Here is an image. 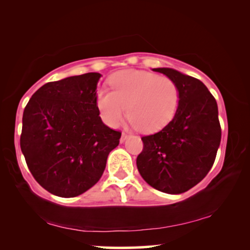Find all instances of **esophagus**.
<instances>
[{
    "instance_id": "34e87169",
    "label": "esophagus",
    "mask_w": 250,
    "mask_h": 250,
    "mask_svg": "<svg viewBox=\"0 0 250 250\" xmlns=\"http://www.w3.org/2000/svg\"><path fill=\"white\" fill-rule=\"evenodd\" d=\"M128 137H129V136H128V134H126V133H125V132L122 133V134H121V139H120V142H125L126 139H128Z\"/></svg>"
}]
</instances>
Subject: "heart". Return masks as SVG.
Wrapping results in <instances>:
<instances>
[{
  "instance_id": "heart-1",
  "label": "heart",
  "mask_w": 250,
  "mask_h": 250,
  "mask_svg": "<svg viewBox=\"0 0 250 250\" xmlns=\"http://www.w3.org/2000/svg\"><path fill=\"white\" fill-rule=\"evenodd\" d=\"M108 89L97 91L96 104L109 126H117L128 112L132 126L145 132L167 125L179 108L180 90L168 77L139 70H125L110 78Z\"/></svg>"
}]
</instances>
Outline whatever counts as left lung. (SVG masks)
Here are the masks:
<instances>
[{
    "label": "left lung",
    "instance_id": "1",
    "mask_svg": "<svg viewBox=\"0 0 250 250\" xmlns=\"http://www.w3.org/2000/svg\"><path fill=\"white\" fill-rule=\"evenodd\" d=\"M153 71L179 86V108L164 129L141 138L144 149L137 157V167L151 187L177 195L199 184L215 162L221 139L218 106L198 79L169 68Z\"/></svg>",
    "mask_w": 250,
    "mask_h": 250
}]
</instances>
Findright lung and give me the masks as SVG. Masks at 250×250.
Returning <instances> with one entry per match:
<instances>
[{
	"label": "right lung",
	"instance_id": "1",
	"mask_svg": "<svg viewBox=\"0 0 250 250\" xmlns=\"http://www.w3.org/2000/svg\"><path fill=\"white\" fill-rule=\"evenodd\" d=\"M100 73L47 82L23 112L20 138L27 168L55 196L81 195L100 179L121 132L102 122L96 104Z\"/></svg>",
	"mask_w": 250,
	"mask_h": 250
}]
</instances>
